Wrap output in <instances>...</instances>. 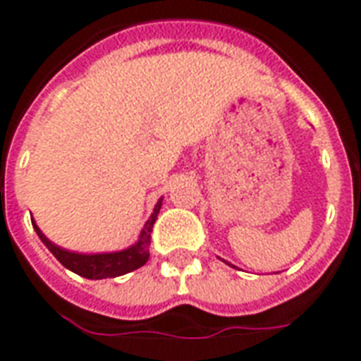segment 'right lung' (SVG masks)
Returning a JSON list of instances; mask_svg holds the SVG:
<instances>
[{
  "label": "right lung",
  "instance_id": "obj_1",
  "mask_svg": "<svg viewBox=\"0 0 361 361\" xmlns=\"http://www.w3.org/2000/svg\"><path fill=\"white\" fill-rule=\"evenodd\" d=\"M160 204L162 201H158L154 207V212L150 214V219L147 220V224L142 228L141 238L139 242L131 245L129 250L116 251V253H96V255H82V253H73V251H67L58 247L56 243H51L46 235L40 232V228L35 226L36 234L42 240L44 245L54 253V257L58 259L61 265L69 269V271L77 272L79 276L90 280H100V279H114V276H121L126 272H131L135 269L142 267L149 261V243H150V232H152V224L158 216L160 211Z\"/></svg>",
  "mask_w": 361,
  "mask_h": 361
}]
</instances>
